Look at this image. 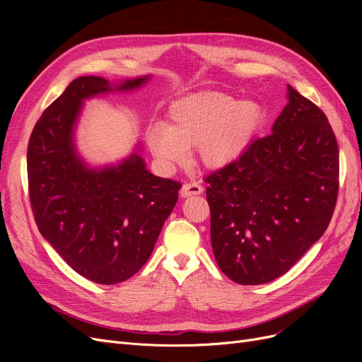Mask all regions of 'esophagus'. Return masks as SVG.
Masks as SVG:
<instances>
[{
  "label": "esophagus",
  "mask_w": 362,
  "mask_h": 362,
  "mask_svg": "<svg viewBox=\"0 0 362 362\" xmlns=\"http://www.w3.org/2000/svg\"><path fill=\"white\" fill-rule=\"evenodd\" d=\"M201 193H204V187L198 182H185L181 189L182 198H187V196H193V194H201Z\"/></svg>",
  "instance_id": "34e87169"
}]
</instances>
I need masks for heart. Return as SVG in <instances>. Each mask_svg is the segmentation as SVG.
Here are the masks:
<instances>
[{
  "instance_id": "obj_1",
  "label": "heart",
  "mask_w": 362,
  "mask_h": 362,
  "mask_svg": "<svg viewBox=\"0 0 362 362\" xmlns=\"http://www.w3.org/2000/svg\"><path fill=\"white\" fill-rule=\"evenodd\" d=\"M259 101H238L233 95L202 90L185 95L168 108L166 124L151 125L149 151L164 166H173L196 149L206 169L218 170L234 163L266 122Z\"/></svg>"
}]
</instances>
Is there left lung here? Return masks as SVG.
<instances>
[{
	"label": "left lung",
	"mask_w": 362,
	"mask_h": 362,
	"mask_svg": "<svg viewBox=\"0 0 362 362\" xmlns=\"http://www.w3.org/2000/svg\"><path fill=\"white\" fill-rule=\"evenodd\" d=\"M272 131L205 177L216 261L242 286L287 273L323 235L337 204L338 145L320 108L288 86Z\"/></svg>",
	"instance_id": "8db88e82"
}]
</instances>
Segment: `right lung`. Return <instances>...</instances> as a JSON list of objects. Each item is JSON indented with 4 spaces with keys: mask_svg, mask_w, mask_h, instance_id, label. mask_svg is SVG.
I'll return each instance as SVG.
<instances>
[{
    "mask_svg": "<svg viewBox=\"0 0 362 362\" xmlns=\"http://www.w3.org/2000/svg\"><path fill=\"white\" fill-rule=\"evenodd\" d=\"M146 80L115 89H136ZM110 90L100 76L74 80L39 117L27 151L40 234L78 275L104 286L129 279L148 261L181 189L178 181L152 175L137 154L100 170L76 156L72 134L83 100Z\"/></svg>",
    "mask_w": 362,
    "mask_h": 362,
    "instance_id": "obj_1",
    "label": "right lung"
}]
</instances>
